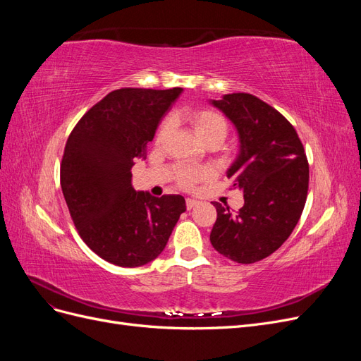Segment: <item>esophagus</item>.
Listing matches in <instances>:
<instances>
[{
	"instance_id": "obj_1",
	"label": "esophagus",
	"mask_w": 361,
	"mask_h": 361,
	"mask_svg": "<svg viewBox=\"0 0 361 361\" xmlns=\"http://www.w3.org/2000/svg\"><path fill=\"white\" fill-rule=\"evenodd\" d=\"M197 203H199V200H195V199H187V209H188V211L192 209L194 206H197Z\"/></svg>"
}]
</instances>
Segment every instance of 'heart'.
I'll list each match as a JSON object with an SVG mask.
<instances>
[{"mask_svg": "<svg viewBox=\"0 0 361 361\" xmlns=\"http://www.w3.org/2000/svg\"><path fill=\"white\" fill-rule=\"evenodd\" d=\"M187 120L191 125L194 135L206 146L221 145L228 133L227 118L221 113L209 110V108H199V110L190 111L187 114ZM169 128L170 122L169 120H164L157 130L158 141L167 135ZM207 176H209V173L206 170L180 169L178 173V182L183 188H192L197 182L207 179Z\"/></svg>", "mask_w": 361, "mask_h": 361, "instance_id": "obj_1", "label": "heart"}]
</instances>
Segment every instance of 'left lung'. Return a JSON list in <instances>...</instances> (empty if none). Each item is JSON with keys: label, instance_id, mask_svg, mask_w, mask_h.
<instances>
[{"label": "left lung", "instance_id": "obj_1", "mask_svg": "<svg viewBox=\"0 0 361 361\" xmlns=\"http://www.w3.org/2000/svg\"><path fill=\"white\" fill-rule=\"evenodd\" d=\"M211 104L238 130L239 154L227 178L244 194L238 214L212 202L211 244L238 264H255L280 248L297 226L307 199L309 162L295 128L259 97L232 93Z\"/></svg>", "mask_w": 361, "mask_h": 361}]
</instances>
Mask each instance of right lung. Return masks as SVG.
Returning <instances> with one entry per match:
<instances>
[{
    "label": "right lung",
    "mask_w": 361,
    "mask_h": 361,
    "mask_svg": "<svg viewBox=\"0 0 361 361\" xmlns=\"http://www.w3.org/2000/svg\"><path fill=\"white\" fill-rule=\"evenodd\" d=\"M182 93L118 89L87 111L71 133L60 167L64 200L90 250L117 267L157 259L182 212L179 194L154 197L135 191L130 169L146 159L162 116Z\"/></svg>",
    "instance_id": "1"
}]
</instances>
